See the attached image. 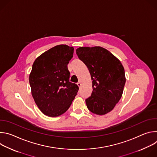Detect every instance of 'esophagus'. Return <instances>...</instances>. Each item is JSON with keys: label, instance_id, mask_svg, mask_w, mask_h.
Masks as SVG:
<instances>
[{"label": "esophagus", "instance_id": "34e87169", "mask_svg": "<svg viewBox=\"0 0 157 157\" xmlns=\"http://www.w3.org/2000/svg\"><path fill=\"white\" fill-rule=\"evenodd\" d=\"M77 85H78L79 87H81V83L80 82H78L77 83Z\"/></svg>", "mask_w": 157, "mask_h": 157}]
</instances>
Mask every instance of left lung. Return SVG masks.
Instances as JSON below:
<instances>
[{
	"label": "left lung",
	"mask_w": 157,
	"mask_h": 157,
	"mask_svg": "<svg viewBox=\"0 0 157 157\" xmlns=\"http://www.w3.org/2000/svg\"><path fill=\"white\" fill-rule=\"evenodd\" d=\"M76 52L93 80V91L86 99L87 107L97 115L106 114L122 97L126 81L124 67L119 59L101 47H79Z\"/></svg>",
	"instance_id": "left-lung-1"
}]
</instances>
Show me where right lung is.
<instances>
[{"label":"right lung","instance_id":"1","mask_svg":"<svg viewBox=\"0 0 157 157\" xmlns=\"http://www.w3.org/2000/svg\"><path fill=\"white\" fill-rule=\"evenodd\" d=\"M74 48L56 45L40 55L34 61L29 76L33 98L41 113L57 117L69 109L79 90L70 82L68 64Z\"/></svg>","mask_w":157,"mask_h":157}]
</instances>
